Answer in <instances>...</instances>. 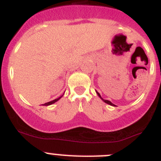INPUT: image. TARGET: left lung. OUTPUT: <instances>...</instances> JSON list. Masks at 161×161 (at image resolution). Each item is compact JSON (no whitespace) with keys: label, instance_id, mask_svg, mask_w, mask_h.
Segmentation results:
<instances>
[{"label":"left lung","instance_id":"1","mask_svg":"<svg viewBox=\"0 0 161 161\" xmlns=\"http://www.w3.org/2000/svg\"><path fill=\"white\" fill-rule=\"evenodd\" d=\"M97 95H98V96L100 97V98H101V99H102V101H103V102H106V103L109 104V105H110V106H115L114 104H113V103H112V102H109V101H108V100H105V99H103V98H102V97H101L100 93H97Z\"/></svg>","mask_w":161,"mask_h":161}]
</instances>
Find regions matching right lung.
Segmentation results:
<instances>
[{
	"label": "right lung",
	"mask_w": 161,
	"mask_h": 161,
	"mask_svg": "<svg viewBox=\"0 0 161 161\" xmlns=\"http://www.w3.org/2000/svg\"><path fill=\"white\" fill-rule=\"evenodd\" d=\"M62 97H63V95H62V96H60V97H58V98H56V99H55V100H53V101H51V102H47V103L43 104V105H42V106H50V105H52V104H54V103H55V102H57L58 100H59V99H60V98Z\"/></svg>",
	"instance_id": "1"
}]
</instances>
